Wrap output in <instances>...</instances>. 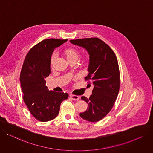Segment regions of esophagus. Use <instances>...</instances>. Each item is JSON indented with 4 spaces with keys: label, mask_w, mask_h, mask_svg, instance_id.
Here are the masks:
<instances>
[{
    "label": "esophagus",
    "mask_w": 153,
    "mask_h": 153,
    "mask_svg": "<svg viewBox=\"0 0 153 153\" xmlns=\"http://www.w3.org/2000/svg\"><path fill=\"white\" fill-rule=\"evenodd\" d=\"M70 97L74 100H78L79 99V96L78 95H73V94H71L70 95Z\"/></svg>",
    "instance_id": "obj_1"
}]
</instances>
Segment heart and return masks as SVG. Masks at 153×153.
Segmentation results:
<instances>
[{"label": "heart", "mask_w": 153, "mask_h": 153, "mask_svg": "<svg viewBox=\"0 0 153 153\" xmlns=\"http://www.w3.org/2000/svg\"><path fill=\"white\" fill-rule=\"evenodd\" d=\"M63 55L65 57L67 61H77L79 56V51L73 47H69L65 48L63 50ZM56 58V55L55 53H53L50 58V64L52 66L54 64L55 60ZM89 61V56H87L84 60V63L87 64Z\"/></svg>", "instance_id": "heart-1"}]
</instances>
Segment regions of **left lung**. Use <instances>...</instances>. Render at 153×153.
Instances as JSON below:
<instances>
[{"label":"left lung","instance_id":"left-lung-1","mask_svg":"<svg viewBox=\"0 0 153 153\" xmlns=\"http://www.w3.org/2000/svg\"><path fill=\"white\" fill-rule=\"evenodd\" d=\"M75 45L84 48L89 55L88 75L94 86L89 98L81 99L88 103L87 110L79 114L89 122H96L103 118L112 109L120 88V72L116 56L105 42L97 38L71 40Z\"/></svg>","mask_w":153,"mask_h":153}]
</instances>
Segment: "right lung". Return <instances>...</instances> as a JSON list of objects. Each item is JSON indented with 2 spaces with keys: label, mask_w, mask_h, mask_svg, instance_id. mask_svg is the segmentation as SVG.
I'll return each mask as SVG.
<instances>
[{
  "label": "right lung",
  "mask_w": 153,
  "mask_h": 153,
  "mask_svg": "<svg viewBox=\"0 0 153 153\" xmlns=\"http://www.w3.org/2000/svg\"><path fill=\"white\" fill-rule=\"evenodd\" d=\"M67 39H47L30 49L20 75L24 103L39 121L52 120L58 115L62 101L69 97L64 92L48 91L44 79L50 74V58L55 48Z\"/></svg>",
  "instance_id": "add662e5"
}]
</instances>
